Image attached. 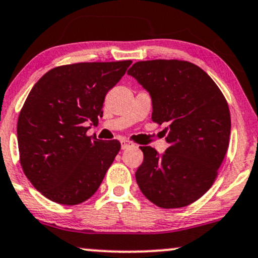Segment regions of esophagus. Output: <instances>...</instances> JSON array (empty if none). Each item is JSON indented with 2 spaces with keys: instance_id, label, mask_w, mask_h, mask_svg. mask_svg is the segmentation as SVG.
<instances>
[{
  "instance_id": "1",
  "label": "esophagus",
  "mask_w": 258,
  "mask_h": 258,
  "mask_svg": "<svg viewBox=\"0 0 258 258\" xmlns=\"http://www.w3.org/2000/svg\"><path fill=\"white\" fill-rule=\"evenodd\" d=\"M132 147H135V143L128 141V139H123V141L121 142V149H122V150H125V149H128V148H132Z\"/></svg>"
}]
</instances>
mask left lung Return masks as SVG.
I'll use <instances>...</instances> for the list:
<instances>
[{
  "mask_svg": "<svg viewBox=\"0 0 258 258\" xmlns=\"http://www.w3.org/2000/svg\"><path fill=\"white\" fill-rule=\"evenodd\" d=\"M127 73L150 94L154 122L168 125L164 154L141 147L139 188L164 209L188 206L212 187L227 153V101L214 80L188 61H139Z\"/></svg>",
  "mask_w": 258,
  "mask_h": 258,
  "instance_id": "left-lung-1",
  "label": "left lung"
}]
</instances>
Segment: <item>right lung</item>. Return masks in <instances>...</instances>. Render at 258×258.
<instances>
[{"label":"right lung","mask_w":258,"mask_h":258,"mask_svg":"<svg viewBox=\"0 0 258 258\" xmlns=\"http://www.w3.org/2000/svg\"><path fill=\"white\" fill-rule=\"evenodd\" d=\"M132 63L82 62L55 67L35 84L18 119L20 163L31 184L55 203L76 206L97 191L120 142L89 137L107 92Z\"/></svg>","instance_id":"right-lung-1"}]
</instances>
